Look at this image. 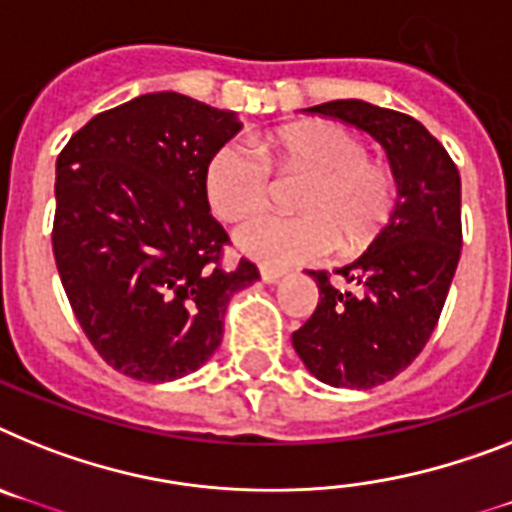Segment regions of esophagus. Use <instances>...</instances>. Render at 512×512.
I'll return each instance as SVG.
<instances>
[{"mask_svg": "<svg viewBox=\"0 0 512 512\" xmlns=\"http://www.w3.org/2000/svg\"><path fill=\"white\" fill-rule=\"evenodd\" d=\"M283 276H286V273L278 268H268V265H263V268H260V278H263V283H276V281H281Z\"/></svg>", "mask_w": 512, "mask_h": 512, "instance_id": "esophagus-1", "label": "esophagus"}]
</instances>
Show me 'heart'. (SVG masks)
I'll return each mask as SVG.
<instances>
[{"label":"heart","instance_id":"heart-1","mask_svg":"<svg viewBox=\"0 0 512 512\" xmlns=\"http://www.w3.org/2000/svg\"><path fill=\"white\" fill-rule=\"evenodd\" d=\"M257 151L231 143L210 156L205 169L208 203L223 221H242L263 208L270 192V161L302 163L315 182L299 200V216L265 213L236 231L234 242L257 263L302 265L328 257L343 242L346 252L367 247L390 221L395 179L367 161V145L338 124H304L260 140Z\"/></svg>","mask_w":512,"mask_h":512}]
</instances>
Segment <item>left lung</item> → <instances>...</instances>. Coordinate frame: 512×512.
Here are the masks:
<instances>
[{"instance_id":"8db88e82","label":"left lung","mask_w":512,"mask_h":512,"mask_svg":"<svg viewBox=\"0 0 512 512\" xmlns=\"http://www.w3.org/2000/svg\"><path fill=\"white\" fill-rule=\"evenodd\" d=\"M359 127L385 148L398 200L364 255L336 273L309 270L320 302L291 336L309 375L333 388L393 380L429 341L461 260V176L422 122L359 98L304 109Z\"/></svg>"}]
</instances>
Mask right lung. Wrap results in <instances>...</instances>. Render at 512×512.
<instances>
[{
	"label": "right lung",
	"mask_w": 512,
	"mask_h": 512,
	"mask_svg": "<svg viewBox=\"0 0 512 512\" xmlns=\"http://www.w3.org/2000/svg\"><path fill=\"white\" fill-rule=\"evenodd\" d=\"M242 122L190 96L145 93L90 119L57 158L54 260L80 328L106 364L143 382L203 367L249 260L221 268L205 169Z\"/></svg>",
	"instance_id": "right-lung-1"
}]
</instances>
